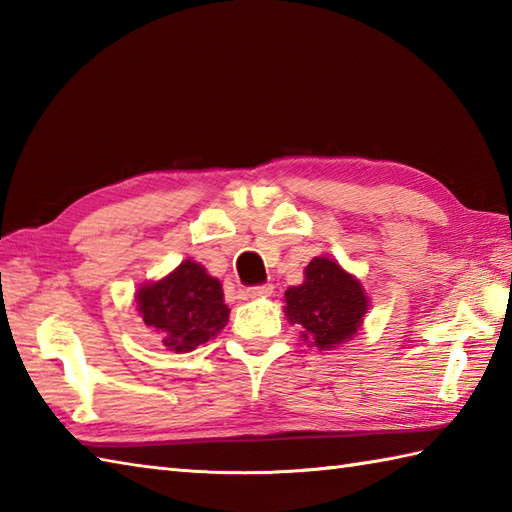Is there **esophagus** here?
I'll return each mask as SVG.
<instances>
[{"mask_svg":"<svg viewBox=\"0 0 512 512\" xmlns=\"http://www.w3.org/2000/svg\"><path fill=\"white\" fill-rule=\"evenodd\" d=\"M275 292V288L270 286V284H264V286H253V288H248L246 290V295L250 297V299H264V297H270Z\"/></svg>","mask_w":512,"mask_h":512,"instance_id":"1","label":"esophagus"}]
</instances>
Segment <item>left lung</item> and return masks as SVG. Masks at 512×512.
Returning a JSON list of instances; mask_svg holds the SVG:
<instances>
[{
	"label": "left lung",
	"mask_w": 512,
	"mask_h": 512,
	"mask_svg": "<svg viewBox=\"0 0 512 512\" xmlns=\"http://www.w3.org/2000/svg\"><path fill=\"white\" fill-rule=\"evenodd\" d=\"M286 319L301 328V341L334 350L363 328L367 292L352 273L330 257H314L303 270V284L286 290Z\"/></svg>",
	"instance_id": "1"
}]
</instances>
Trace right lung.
<instances>
[{
    "label": "right lung",
    "instance_id": "add662e5",
    "mask_svg": "<svg viewBox=\"0 0 512 512\" xmlns=\"http://www.w3.org/2000/svg\"><path fill=\"white\" fill-rule=\"evenodd\" d=\"M136 310L160 343L176 354L193 352L213 339L226 328L231 314L220 279L193 259H184L169 275L140 286Z\"/></svg>",
    "mask_w": 512,
    "mask_h": 512
}]
</instances>
